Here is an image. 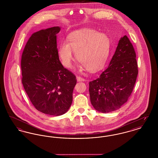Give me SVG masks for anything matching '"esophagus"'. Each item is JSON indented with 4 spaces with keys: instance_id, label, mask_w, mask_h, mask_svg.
Masks as SVG:
<instances>
[{
    "instance_id": "34e87169",
    "label": "esophagus",
    "mask_w": 158,
    "mask_h": 158,
    "mask_svg": "<svg viewBox=\"0 0 158 158\" xmlns=\"http://www.w3.org/2000/svg\"><path fill=\"white\" fill-rule=\"evenodd\" d=\"M76 78H77V81H85L84 78H83L82 77H81L79 76H77Z\"/></svg>"
}]
</instances>
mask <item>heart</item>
<instances>
[{
    "label": "heart",
    "instance_id": "b5f03b06",
    "mask_svg": "<svg viewBox=\"0 0 158 158\" xmlns=\"http://www.w3.org/2000/svg\"><path fill=\"white\" fill-rule=\"evenodd\" d=\"M68 41L60 44L58 52L64 67H72L73 52L82 67L89 71L98 70L105 65L110 54V40L104 34L92 29H82L71 32Z\"/></svg>",
    "mask_w": 158,
    "mask_h": 158
}]
</instances>
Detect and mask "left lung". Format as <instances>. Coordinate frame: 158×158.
<instances>
[{"label": "left lung", "mask_w": 158, "mask_h": 158, "mask_svg": "<svg viewBox=\"0 0 158 158\" xmlns=\"http://www.w3.org/2000/svg\"><path fill=\"white\" fill-rule=\"evenodd\" d=\"M133 45L127 35L121 38L110 64L89 83L90 102L101 113L120 108L133 92L138 75Z\"/></svg>", "instance_id": "1"}]
</instances>
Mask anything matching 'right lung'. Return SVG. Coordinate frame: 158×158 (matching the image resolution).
Segmentation results:
<instances>
[{"label": "right lung", "mask_w": 158, "mask_h": 158, "mask_svg": "<svg viewBox=\"0 0 158 158\" xmlns=\"http://www.w3.org/2000/svg\"><path fill=\"white\" fill-rule=\"evenodd\" d=\"M59 27L33 33L21 57L22 83L38 111L60 115L72 103L76 76L61 64L57 48Z\"/></svg>", "instance_id": "add662e5"}]
</instances>
